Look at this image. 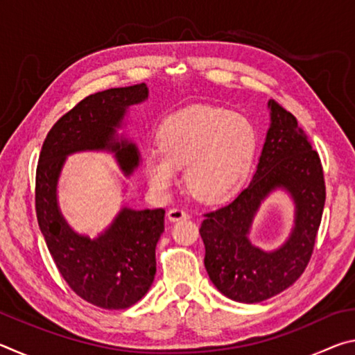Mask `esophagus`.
Wrapping results in <instances>:
<instances>
[{
  "label": "esophagus",
  "instance_id": "34e87169",
  "mask_svg": "<svg viewBox=\"0 0 355 355\" xmlns=\"http://www.w3.org/2000/svg\"><path fill=\"white\" fill-rule=\"evenodd\" d=\"M167 219L171 222H177V220H183V219H189V214L184 211V209H180V208H172L169 209V213H167Z\"/></svg>",
  "mask_w": 355,
  "mask_h": 355
}]
</instances>
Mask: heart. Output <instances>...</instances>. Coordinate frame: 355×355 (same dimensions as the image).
I'll return each mask as SVG.
<instances>
[{
  "mask_svg": "<svg viewBox=\"0 0 355 355\" xmlns=\"http://www.w3.org/2000/svg\"><path fill=\"white\" fill-rule=\"evenodd\" d=\"M159 148L144 155L152 189L167 194L184 167V183L197 199L224 202L248 175L255 153V130L241 114L192 106L167 117L158 131Z\"/></svg>",
  "mask_w": 355,
  "mask_h": 355,
  "instance_id": "obj_1",
  "label": "heart"
}]
</instances>
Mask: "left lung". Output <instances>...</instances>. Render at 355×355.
Wrapping results in <instances>:
<instances>
[{"label":"left lung","mask_w":355,"mask_h":355,"mask_svg":"<svg viewBox=\"0 0 355 355\" xmlns=\"http://www.w3.org/2000/svg\"><path fill=\"white\" fill-rule=\"evenodd\" d=\"M271 125L257 171L228 205L203 214L200 236L205 268L214 286L236 302L257 304L286 290L307 268L321 224L326 184L321 159L296 117L269 100ZM275 189L295 202V227L279 250L266 252L250 243L251 222Z\"/></svg>","instance_id":"left-lung-1"}]
</instances>
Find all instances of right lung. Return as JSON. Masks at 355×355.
<instances>
[{"instance_id": "1", "label": "right lung", "mask_w": 355, "mask_h": 355, "mask_svg": "<svg viewBox=\"0 0 355 355\" xmlns=\"http://www.w3.org/2000/svg\"><path fill=\"white\" fill-rule=\"evenodd\" d=\"M148 97L146 83L107 89L81 100L46 135L35 172V213L59 272L78 296L106 310L141 300L156 274V243L164 232V209L123 207L97 238L80 235L58 205V182L69 155L106 150L125 175L139 166L133 142L117 137L128 107Z\"/></svg>"}]
</instances>
